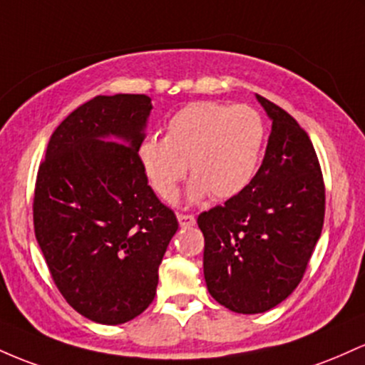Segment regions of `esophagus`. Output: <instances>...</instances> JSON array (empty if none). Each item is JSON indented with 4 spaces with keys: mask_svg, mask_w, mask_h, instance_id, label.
I'll use <instances>...</instances> for the list:
<instances>
[{
    "mask_svg": "<svg viewBox=\"0 0 365 365\" xmlns=\"http://www.w3.org/2000/svg\"><path fill=\"white\" fill-rule=\"evenodd\" d=\"M178 220L179 226L181 227H191L196 224V219L193 215H186V214H178Z\"/></svg>",
    "mask_w": 365,
    "mask_h": 365,
    "instance_id": "1",
    "label": "esophagus"
}]
</instances>
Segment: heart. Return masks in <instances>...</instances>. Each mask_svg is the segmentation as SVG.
Instances as JSON below:
<instances>
[{"label":"heart","instance_id":"b5f03b06","mask_svg":"<svg viewBox=\"0 0 365 365\" xmlns=\"http://www.w3.org/2000/svg\"><path fill=\"white\" fill-rule=\"evenodd\" d=\"M264 141L265 122L252 106L195 101L167 120L163 139H143L136 157L150 186L163 200L175 195L186 163L195 178L187 200L198 202L208 193L231 198L255 175Z\"/></svg>","mask_w":365,"mask_h":365}]
</instances>
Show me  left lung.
<instances>
[{
	"mask_svg": "<svg viewBox=\"0 0 365 365\" xmlns=\"http://www.w3.org/2000/svg\"><path fill=\"white\" fill-rule=\"evenodd\" d=\"M272 129L259 172L222 207L203 212L208 293L237 314H262L293 293L324 224V182L309 136L255 94Z\"/></svg>",
	"mask_w": 365,
	"mask_h": 365,
	"instance_id": "left-lung-1",
	"label": "left lung"
}]
</instances>
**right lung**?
Listing matches in <instances>:
<instances>
[{
	"label": "right lung",
	"mask_w": 365,
	"mask_h": 365,
	"mask_svg": "<svg viewBox=\"0 0 365 365\" xmlns=\"http://www.w3.org/2000/svg\"><path fill=\"white\" fill-rule=\"evenodd\" d=\"M146 94L94 96L51 134L34 193V231L72 309L124 324L153 302L179 224L138 163L151 113Z\"/></svg>",
	"instance_id": "add662e5"
}]
</instances>
